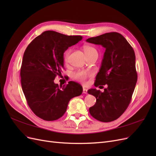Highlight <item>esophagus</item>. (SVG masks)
I'll return each instance as SVG.
<instances>
[{"label": "esophagus", "mask_w": 156, "mask_h": 156, "mask_svg": "<svg viewBox=\"0 0 156 156\" xmlns=\"http://www.w3.org/2000/svg\"><path fill=\"white\" fill-rule=\"evenodd\" d=\"M83 94H87V89L85 88H83Z\"/></svg>", "instance_id": "esophagus-1"}]
</instances>
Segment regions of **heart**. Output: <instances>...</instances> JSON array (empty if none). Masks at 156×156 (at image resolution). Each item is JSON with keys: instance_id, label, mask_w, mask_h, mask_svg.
I'll return each mask as SVG.
<instances>
[{"instance_id": "obj_1", "label": "heart", "mask_w": 156, "mask_h": 156, "mask_svg": "<svg viewBox=\"0 0 156 156\" xmlns=\"http://www.w3.org/2000/svg\"><path fill=\"white\" fill-rule=\"evenodd\" d=\"M84 53H85L87 56H90L94 54H97L98 55V51L97 50L93 48V47L91 46H85L84 48ZM71 53H72V50H68L66 53L65 54V56H64V60L66 62H68L69 60V57H70V55ZM92 75L91 73H89L87 72H85V71H78V72H75L73 74V77L75 79L78 80L79 81L81 82H84L86 81V79Z\"/></svg>"}]
</instances>
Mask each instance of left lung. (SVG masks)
<instances>
[{
    "label": "left lung",
    "instance_id": "8db88e82",
    "mask_svg": "<svg viewBox=\"0 0 156 156\" xmlns=\"http://www.w3.org/2000/svg\"><path fill=\"white\" fill-rule=\"evenodd\" d=\"M87 41L105 48L94 86L107 85L103 92L96 88L88 90L96 98L95 105L89 108L90 114L103 122L114 121L129 105L137 81L134 50L123 36L115 32L90 37Z\"/></svg>",
    "mask_w": 156,
    "mask_h": 156
}]
</instances>
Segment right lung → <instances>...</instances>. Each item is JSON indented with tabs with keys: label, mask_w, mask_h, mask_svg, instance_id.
<instances>
[{
	"label": "right lung",
	"mask_w": 156,
	"mask_h": 156,
	"mask_svg": "<svg viewBox=\"0 0 156 156\" xmlns=\"http://www.w3.org/2000/svg\"><path fill=\"white\" fill-rule=\"evenodd\" d=\"M83 39L53 30L45 31L27 48L21 67V83L30 109L40 119L56 120L66 111L71 99L79 96L83 87L69 81L67 85L54 83L64 69V53Z\"/></svg>",
	"instance_id": "add662e5"
}]
</instances>
